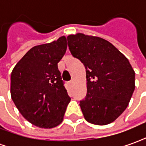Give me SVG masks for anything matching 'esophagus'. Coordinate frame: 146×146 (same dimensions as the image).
Here are the masks:
<instances>
[{
  "label": "esophagus",
  "instance_id": "1",
  "mask_svg": "<svg viewBox=\"0 0 146 146\" xmlns=\"http://www.w3.org/2000/svg\"><path fill=\"white\" fill-rule=\"evenodd\" d=\"M73 83H74V81H73V80H71V81H70V83H69V84H70V85H73Z\"/></svg>",
  "mask_w": 146,
  "mask_h": 146
}]
</instances>
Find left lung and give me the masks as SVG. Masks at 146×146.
Instances as JSON below:
<instances>
[{"instance_id":"left-lung-1","label":"left lung","mask_w":146,"mask_h":146,"mask_svg":"<svg viewBox=\"0 0 146 146\" xmlns=\"http://www.w3.org/2000/svg\"><path fill=\"white\" fill-rule=\"evenodd\" d=\"M73 57L85 67L87 95L80 102L88 122L106 125L126 110L135 88L128 59L110 42L78 33L67 36Z\"/></svg>"}]
</instances>
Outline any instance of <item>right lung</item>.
<instances>
[{"label":"right lung","mask_w":146,"mask_h":146,"mask_svg":"<svg viewBox=\"0 0 146 146\" xmlns=\"http://www.w3.org/2000/svg\"><path fill=\"white\" fill-rule=\"evenodd\" d=\"M66 48L65 36L34 46L11 72L12 101L25 119L40 128L59 125L70 102L58 69Z\"/></svg>","instance_id":"add662e5"}]
</instances>
